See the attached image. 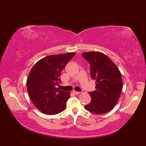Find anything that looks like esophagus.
<instances>
[{
    "label": "esophagus",
    "mask_w": 146,
    "mask_h": 146,
    "mask_svg": "<svg viewBox=\"0 0 146 146\" xmlns=\"http://www.w3.org/2000/svg\"><path fill=\"white\" fill-rule=\"evenodd\" d=\"M73 92V94H75V95H78V94H80V92H77V91H75V90H74Z\"/></svg>",
    "instance_id": "obj_1"
}]
</instances>
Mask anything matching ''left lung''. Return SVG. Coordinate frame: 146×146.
<instances>
[{"label":"left lung","mask_w":146,"mask_h":146,"mask_svg":"<svg viewBox=\"0 0 146 146\" xmlns=\"http://www.w3.org/2000/svg\"><path fill=\"white\" fill-rule=\"evenodd\" d=\"M90 66V75L96 83V90L89 92L91 102L85 108L90 112L105 114L110 111L119 100L122 89L119 70L107 55L100 52L82 53Z\"/></svg>","instance_id":"obj_1"}]
</instances>
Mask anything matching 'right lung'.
I'll return each instance as SVG.
<instances>
[{
	"instance_id": "add662e5",
	"label": "right lung",
	"mask_w": 146,
	"mask_h": 146,
	"mask_svg": "<svg viewBox=\"0 0 146 146\" xmlns=\"http://www.w3.org/2000/svg\"><path fill=\"white\" fill-rule=\"evenodd\" d=\"M75 52L49 55L34 65L27 80V88L33 103L43 113L55 115L64 111L70 92L57 88L61 84V71Z\"/></svg>"
}]
</instances>
